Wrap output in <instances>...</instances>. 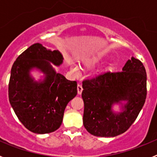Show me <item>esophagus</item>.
Wrapping results in <instances>:
<instances>
[{
    "instance_id": "1",
    "label": "esophagus",
    "mask_w": 157,
    "mask_h": 157,
    "mask_svg": "<svg viewBox=\"0 0 157 157\" xmlns=\"http://www.w3.org/2000/svg\"><path fill=\"white\" fill-rule=\"evenodd\" d=\"M77 90H78V94H81L82 92V90H83L82 86V85H80V84H78Z\"/></svg>"
}]
</instances>
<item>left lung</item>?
Instances as JSON below:
<instances>
[{
	"label": "left lung",
	"instance_id": "left-lung-1",
	"mask_svg": "<svg viewBox=\"0 0 157 157\" xmlns=\"http://www.w3.org/2000/svg\"><path fill=\"white\" fill-rule=\"evenodd\" d=\"M147 75L143 63L132 57L122 71H107L83 80V125L98 137H115L127 131L141 112L147 95ZM127 100L126 110L111 112V105Z\"/></svg>",
	"mask_w": 157,
	"mask_h": 157
}]
</instances>
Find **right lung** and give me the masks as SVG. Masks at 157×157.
Returning <instances> with one entry per match:
<instances>
[{"label":"right lung","instance_id":"add662e5","mask_svg":"<svg viewBox=\"0 0 157 157\" xmlns=\"http://www.w3.org/2000/svg\"><path fill=\"white\" fill-rule=\"evenodd\" d=\"M46 60L59 65L63 57L58 50H48L39 43L30 45L14 62L8 83V98L19 121L41 134L60 127L67 105L78 93L77 82L56 73ZM34 66L47 74L44 83H34L29 76Z\"/></svg>","mask_w":157,"mask_h":157}]
</instances>
